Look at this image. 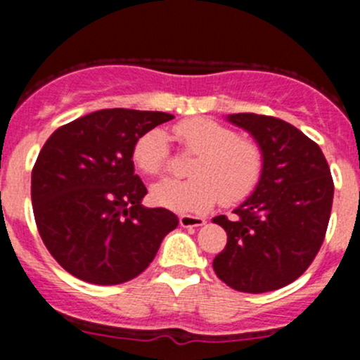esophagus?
<instances>
[{
    "label": "esophagus",
    "instance_id": "esophagus-1",
    "mask_svg": "<svg viewBox=\"0 0 360 360\" xmlns=\"http://www.w3.org/2000/svg\"><path fill=\"white\" fill-rule=\"evenodd\" d=\"M179 224L183 228H197V226H202V224H205V219H203V217L183 214V216L179 217Z\"/></svg>",
    "mask_w": 360,
    "mask_h": 360
}]
</instances>
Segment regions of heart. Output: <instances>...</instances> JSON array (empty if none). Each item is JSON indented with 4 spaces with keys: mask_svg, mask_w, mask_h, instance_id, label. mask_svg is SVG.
Masks as SVG:
<instances>
[{
    "mask_svg": "<svg viewBox=\"0 0 360 360\" xmlns=\"http://www.w3.org/2000/svg\"><path fill=\"white\" fill-rule=\"evenodd\" d=\"M174 137L186 153L188 179L155 184L151 198L177 212H203L217 200L231 205L244 200L259 183L264 155L259 144L210 118H191L174 127ZM134 163L148 176H160L169 165V143L160 129L144 132L132 150Z\"/></svg>",
    "mask_w": 360,
    "mask_h": 360,
    "instance_id": "b5f03b06",
    "label": "heart"
}]
</instances>
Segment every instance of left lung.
I'll list each match as a JSON object with an SVG mask.
<instances>
[{
  "label": "left lung",
  "instance_id": "1",
  "mask_svg": "<svg viewBox=\"0 0 360 360\" xmlns=\"http://www.w3.org/2000/svg\"><path fill=\"white\" fill-rule=\"evenodd\" d=\"M228 120L252 134L264 167L254 193L233 216L212 219L228 235L212 268L235 291H275L301 277L317 256L335 183L319 144L291 123L254 112Z\"/></svg>",
  "mask_w": 360,
  "mask_h": 360
}]
</instances>
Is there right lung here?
Returning a JSON list of instances; mask_svg holds the SVG:
<instances>
[{"mask_svg": "<svg viewBox=\"0 0 360 360\" xmlns=\"http://www.w3.org/2000/svg\"><path fill=\"white\" fill-rule=\"evenodd\" d=\"M174 116L101 110L59 127L36 158L31 200L36 226L53 259L76 278L115 285L143 274L169 231L174 212L146 209L132 150L148 130Z\"/></svg>", "mask_w": 360, "mask_h": 360, "instance_id": "right-lung-1", "label": "right lung"}]
</instances>
